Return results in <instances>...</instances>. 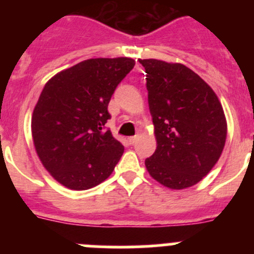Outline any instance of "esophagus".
I'll use <instances>...</instances> for the list:
<instances>
[{
	"label": "esophagus",
	"instance_id": "esophagus-1",
	"mask_svg": "<svg viewBox=\"0 0 254 254\" xmlns=\"http://www.w3.org/2000/svg\"><path fill=\"white\" fill-rule=\"evenodd\" d=\"M137 141H138V136H132V137H128V142L131 143V145L136 143Z\"/></svg>",
	"mask_w": 254,
	"mask_h": 254
}]
</instances>
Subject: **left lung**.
Segmentation results:
<instances>
[{"mask_svg":"<svg viewBox=\"0 0 254 254\" xmlns=\"http://www.w3.org/2000/svg\"><path fill=\"white\" fill-rule=\"evenodd\" d=\"M146 69L156 150L145 160L150 176L185 190L207 176L223 154L228 123L210 85L182 64L140 60Z\"/></svg>","mask_w":254,"mask_h":254,"instance_id":"1","label":"left lung"}]
</instances>
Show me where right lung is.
Listing matches in <instances>:
<instances>
[{
    "instance_id": "1",
    "label": "right lung",
    "mask_w": 254,
    "mask_h": 254,
    "mask_svg": "<svg viewBox=\"0 0 254 254\" xmlns=\"http://www.w3.org/2000/svg\"><path fill=\"white\" fill-rule=\"evenodd\" d=\"M133 66L128 57L91 58L47 81L31 116V136L40 163L60 185L85 190L113 173L125 147L104 131L108 104Z\"/></svg>"
}]
</instances>
